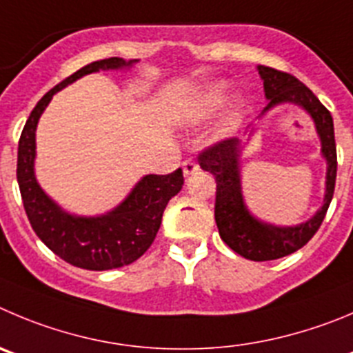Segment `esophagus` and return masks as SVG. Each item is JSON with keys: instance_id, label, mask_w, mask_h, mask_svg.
<instances>
[{"instance_id": "1", "label": "esophagus", "mask_w": 353, "mask_h": 353, "mask_svg": "<svg viewBox=\"0 0 353 353\" xmlns=\"http://www.w3.org/2000/svg\"><path fill=\"white\" fill-rule=\"evenodd\" d=\"M199 169H200V167L196 165V163L193 160H184L183 161V174H184V177L193 176V174L199 172Z\"/></svg>"}]
</instances>
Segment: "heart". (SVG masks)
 <instances>
[{
	"instance_id": "heart-1",
	"label": "heart",
	"mask_w": 353,
	"mask_h": 353,
	"mask_svg": "<svg viewBox=\"0 0 353 353\" xmlns=\"http://www.w3.org/2000/svg\"><path fill=\"white\" fill-rule=\"evenodd\" d=\"M230 95H232V85L228 81H214V83L205 85L203 88H200L186 106H184L181 118L186 123H199V121L207 120L209 117H212L214 113L221 110L228 102ZM243 111V102L236 101L232 108L226 113L225 121H223L221 134L233 130V128L239 127L240 118H242Z\"/></svg>"
}]
</instances>
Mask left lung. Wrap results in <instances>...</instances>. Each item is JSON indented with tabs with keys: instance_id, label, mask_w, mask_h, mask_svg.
I'll return each mask as SVG.
<instances>
[{
	"instance_id": "obj_1",
	"label": "left lung",
	"mask_w": 353,
	"mask_h": 353,
	"mask_svg": "<svg viewBox=\"0 0 353 353\" xmlns=\"http://www.w3.org/2000/svg\"><path fill=\"white\" fill-rule=\"evenodd\" d=\"M263 80V90L268 101L259 120L282 104H291L305 111L314 121L315 132L321 141V157L325 160L324 200L306 221L298 225H273L251 212L243 199L242 186V154L258 130V125L247 127L245 139L223 141L209 148L199 157L202 170L216 177V209L214 217L219 235L230 249L251 261H270L292 254L301 249L317 233L319 226L332 200L336 183V143L332 117L314 95L310 88L303 85L298 78L276 69L258 65Z\"/></svg>"
}]
</instances>
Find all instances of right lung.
<instances>
[{"instance_id": "add662e5", "label": "right lung", "mask_w": 353, "mask_h": 353, "mask_svg": "<svg viewBox=\"0 0 353 353\" xmlns=\"http://www.w3.org/2000/svg\"><path fill=\"white\" fill-rule=\"evenodd\" d=\"M139 59L92 62L43 95L26 121L19 141L17 183L32 230L52 252L69 265L104 272L130 265L148 251L161 225L167 203L183 188V170L167 176L146 174L128 195L104 214L83 216L65 210L45 193L36 179V128L52 97L68 85L99 71H128Z\"/></svg>"}]
</instances>
